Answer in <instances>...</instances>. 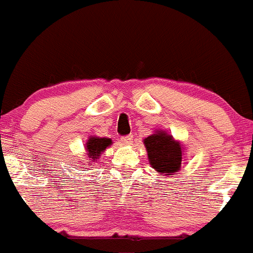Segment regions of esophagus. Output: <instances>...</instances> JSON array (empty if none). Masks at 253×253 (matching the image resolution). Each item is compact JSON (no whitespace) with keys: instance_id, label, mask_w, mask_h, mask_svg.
Listing matches in <instances>:
<instances>
[{"instance_id":"34e87169","label":"esophagus","mask_w":253,"mask_h":253,"mask_svg":"<svg viewBox=\"0 0 253 253\" xmlns=\"http://www.w3.org/2000/svg\"><path fill=\"white\" fill-rule=\"evenodd\" d=\"M120 141H122L124 145H130L131 143H133V135H125L123 136L122 139H120Z\"/></svg>"}]
</instances>
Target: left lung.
Instances as JSON below:
<instances>
[{
	"label": "left lung",
	"mask_w": 253,
	"mask_h": 253,
	"mask_svg": "<svg viewBox=\"0 0 253 253\" xmlns=\"http://www.w3.org/2000/svg\"><path fill=\"white\" fill-rule=\"evenodd\" d=\"M151 168L160 175H174L181 168L182 145L172 135L164 130H158L144 139Z\"/></svg>",
	"instance_id": "left-lung-1"
}]
</instances>
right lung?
<instances>
[{
	"label": "right lung",
	"mask_w": 253,
	"mask_h": 253,
	"mask_svg": "<svg viewBox=\"0 0 253 253\" xmlns=\"http://www.w3.org/2000/svg\"><path fill=\"white\" fill-rule=\"evenodd\" d=\"M109 145H112V139L109 138H99V136H90L85 143V150L88 154V158L92 159V161H97L100 154L105 150Z\"/></svg>",
	"instance_id": "obj_1"
}]
</instances>
